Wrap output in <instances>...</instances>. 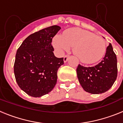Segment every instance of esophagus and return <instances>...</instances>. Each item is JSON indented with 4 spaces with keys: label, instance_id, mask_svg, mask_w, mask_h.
<instances>
[{
    "label": "esophagus",
    "instance_id": "obj_1",
    "mask_svg": "<svg viewBox=\"0 0 123 123\" xmlns=\"http://www.w3.org/2000/svg\"><path fill=\"white\" fill-rule=\"evenodd\" d=\"M69 55H65V56H64L63 57V61L64 62H67V60H68V58H69Z\"/></svg>",
    "mask_w": 123,
    "mask_h": 123
}]
</instances>
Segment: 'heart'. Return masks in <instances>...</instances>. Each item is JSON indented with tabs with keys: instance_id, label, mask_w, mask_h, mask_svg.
<instances>
[{
	"instance_id": "b5f03b06",
	"label": "heart",
	"mask_w": 123,
	"mask_h": 123,
	"mask_svg": "<svg viewBox=\"0 0 123 123\" xmlns=\"http://www.w3.org/2000/svg\"><path fill=\"white\" fill-rule=\"evenodd\" d=\"M53 45L59 54L73 46V53L81 62L93 63L99 61L106 52V43L102 37L80 28H70L56 35Z\"/></svg>"
}]
</instances>
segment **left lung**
Here are the masks:
<instances>
[{
	"label": "left lung",
	"instance_id": "8db88e82",
	"mask_svg": "<svg viewBox=\"0 0 123 123\" xmlns=\"http://www.w3.org/2000/svg\"><path fill=\"white\" fill-rule=\"evenodd\" d=\"M76 72L79 83L86 92L98 94L109 90L118 74L117 55L111 44L106 47L105 56L99 63L92 67L79 64Z\"/></svg>",
	"mask_w": 123,
	"mask_h": 123
}]
</instances>
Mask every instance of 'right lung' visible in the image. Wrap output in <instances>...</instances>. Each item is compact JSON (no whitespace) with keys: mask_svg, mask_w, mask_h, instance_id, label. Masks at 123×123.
<instances>
[{"mask_svg":"<svg viewBox=\"0 0 123 123\" xmlns=\"http://www.w3.org/2000/svg\"><path fill=\"white\" fill-rule=\"evenodd\" d=\"M61 28L54 25L29 35L18 49L14 74L18 85L28 95L40 97L55 87L63 58H56L52 39Z\"/></svg>","mask_w":123,"mask_h":123,"instance_id":"obj_1","label":"right lung"}]
</instances>
